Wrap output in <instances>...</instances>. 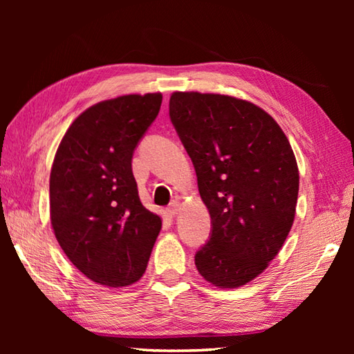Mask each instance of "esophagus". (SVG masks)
<instances>
[{
  "mask_svg": "<svg viewBox=\"0 0 354 354\" xmlns=\"http://www.w3.org/2000/svg\"><path fill=\"white\" fill-rule=\"evenodd\" d=\"M179 208H181V204H179L178 201H173V202H170V205L167 207V209H165V212H167V214L171 217V216L178 214Z\"/></svg>",
  "mask_w": 354,
  "mask_h": 354,
  "instance_id": "34e87169",
  "label": "esophagus"
}]
</instances>
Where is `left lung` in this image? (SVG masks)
<instances>
[{"label": "left lung", "instance_id": "1", "mask_svg": "<svg viewBox=\"0 0 354 354\" xmlns=\"http://www.w3.org/2000/svg\"><path fill=\"white\" fill-rule=\"evenodd\" d=\"M169 114L212 217L194 265L212 284L239 288L268 268L292 228L295 155L275 120L246 100L173 93Z\"/></svg>", "mask_w": 354, "mask_h": 354}]
</instances>
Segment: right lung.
I'll return each instance as SVG.
<instances>
[{"label":"right lung","mask_w":354,"mask_h":354,"mask_svg":"<svg viewBox=\"0 0 354 354\" xmlns=\"http://www.w3.org/2000/svg\"><path fill=\"white\" fill-rule=\"evenodd\" d=\"M161 102V94H131L94 104L74 120L53 162L57 242L82 274L108 288L140 280L160 234V216L140 201L132 156Z\"/></svg>","instance_id":"add662e5"}]
</instances>
